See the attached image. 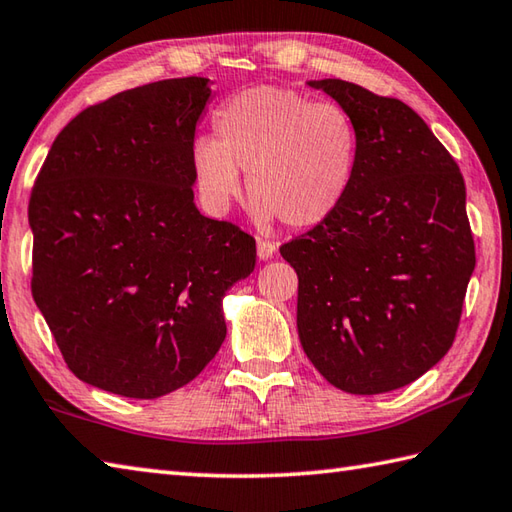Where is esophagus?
<instances>
[{
    "label": "esophagus",
    "mask_w": 512,
    "mask_h": 512,
    "mask_svg": "<svg viewBox=\"0 0 512 512\" xmlns=\"http://www.w3.org/2000/svg\"><path fill=\"white\" fill-rule=\"evenodd\" d=\"M277 246L273 242H266V239H257V257L262 259V262H266V259H270L275 255Z\"/></svg>",
    "instance_id": "esophagus-1"
}]
</instances>
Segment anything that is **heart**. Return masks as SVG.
<instances>
[{
  "label": "heart",
  "instance_id": "obj_1",
  "mask_svg": "<svg viewBox=\"0 0 512 512\" xmlns=\"http://www.w3.org/2000/svg\"><path fill=\"white\" fill-rule=\"evenodd\" d=\"M215 133L199 135L190 150L199 195L215 213L242 193L237 168L246 170L259 224L324 222L353 182L357 128L333 102H313L293 88H248L217 110Z\"/></svg>",
  "mask_w": 512,
  "mask_h": 512
}]
</instances>
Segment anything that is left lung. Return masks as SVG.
Wrapping results in <instances>:
<instances>
[{"label": "left lung", "instance_id": "8db88e82", "mask_svg": "<svg viewBox=\"0 0 512 512\" xmlns=\"http://www.w3.org/2000/svg\"><path fill=\"white\" fill-rule=\"evenodd\" d=\"M306 84L346 110L359 150L335 213L279 248L299 277V342L335 388L388 393L453 346L475 270L464 177L399 99L344 79Z\"/></svg>", "mask_w": 512, "mask_h": 512}]
</instances>
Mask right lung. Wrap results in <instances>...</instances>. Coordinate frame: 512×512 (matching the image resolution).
Instances as JSON below:
<instances>
[{
	"label": "right lung",
	"mask_w": 512,
	"mask_h": 512,
	"mask_svg": "<svg viewBox=\"0 0 512 512\" xmlns=\"http://www.w3.org/2000/svg\"><path fill=\"white\" fill-rule=\"evenodd\" d=\"M208 82L164 79L82 110L30 195L35 304L68 368L108 393L193 382L226 337V290L255 268V239L193 199Z\"/></svg>",
	"instance_id": "right-lung-1"
}]
</instances>
